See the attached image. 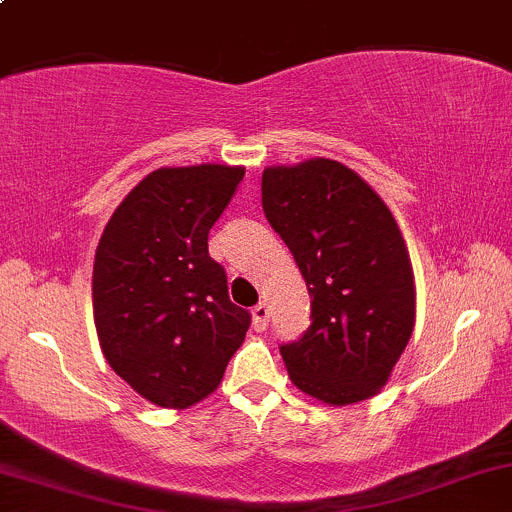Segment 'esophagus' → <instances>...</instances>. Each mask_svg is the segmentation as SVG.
Masks as SVG:
<instances>
[{"label":"esophagus","mask_w":512,"mask_h":512,"mask_svg":"<svg viewBox=\"0 0 512 512\" xmlns=\"http://www.w3.org/2000/svg\"><path fill=\"white\" fill-rule=\"evenodd\" d=\"M252 324H255L257 331H264L269 326V307L260 303L252 310Z\"/></svg>","instance_id":"34e87169"}]
</instances>
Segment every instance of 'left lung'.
Instances as JSON below:
<instances>
[{"label": "left lung", "instance_id": "1", "mask_svg": "<svg viewBox=\"0 0 512 512\" xmlns=\"http://www.w3.org/2000/svg\"><path fill=\"white\" fill-rule=\"evenodd\" d=\"M262 209L312 298V324L279 346L291 381L329 405L374 396L415 326L410 257L389 207L348 166L310 159L264 169Z\"/></svg>", "mask_w": 512, "mask_h": 512}]
</instances>
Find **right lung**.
Here are the masks:
<instances>
[{"label": "right lung", "instance_id": "1", "mask_svg": "<svg viewBox=\"0 0 512 512\" xmlns=\"http://www.w3.org/2000/svg\"><path fill=\"white\" fill-rule=\"evenodd\" d=\"M243 166L157 169L116 207L92 272V310L109 367L150 403L188 408L219 386L250 329L207 238Z\"/></svg>", "mask_w": 512, "mask_h": 512}]
</instances>
